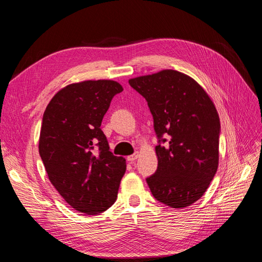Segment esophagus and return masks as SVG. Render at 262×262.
I'll list each match as a JSON object with an SVG mask.
<instances>
[{
    "mask_svg": "<svg viewBox=\"0 0 262 262\" xmlns=\"http://www.w3.org/2000/svg\"><path fill=\"white\" fill-rule=\"evenodd\" d=\"M138 157H139V153H138V152H136L134 154H132V155H130V156H128V161H129L130 163H133L134 161L137 160Z\"/></svg>",
    "mask_w": 262,
    "mask_h": 262,
    "instance_id": "obj_1",
    "label": "esophagus"
}]
</instances>
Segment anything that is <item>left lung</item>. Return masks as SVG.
Listing matches in <instances>:
<instances>
[{
    "label": "left lung",
    "instance_id": "8db88e82",
    "mask_svg": "<svg viewBox=\"0 0 262 262\" xmlns=\"http://www.w3.org/2000/svg\"><path fill=\"white\" fill-rule=\"evenodd\" d=\"M129 84L147 101L157 137V169L146 178L157 201L186 208L207 191L217 170L220 118L193 78L175 70L140 76Z\"/></svg>",
    "mask_w": 262,
    "mask_h": 262
}]
</instances>
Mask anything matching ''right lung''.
Wrapping results in <instances>:
<instances>
[{
    "mask_svg": "<svg viewBox=\"0 0 262 262\" xmlns=\"http://www.w3.org/2000/svg\"><path fill=\"white\" fill-rule=\"evenodd\" d=\"M115 81L70 84L54 95L42 117L39 154L49 180L76 211L95 215L117 199L125 160L110 152L102 118L115 95Z\"/></svg>",
    "mask_w": 262,
    "mask_h": 262,
    "instance_id": "right-lung-1",
    "label": "right lung"
}]
</instances>
